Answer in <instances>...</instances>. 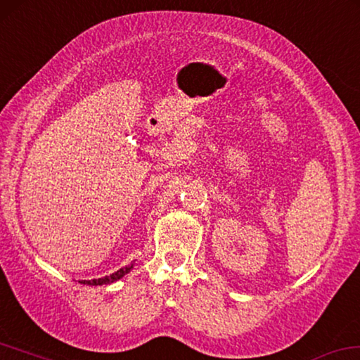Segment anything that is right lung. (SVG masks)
I'll use <instances>...</instances> for the list:
<instances>
[{"instance_id": "add662e5", "label": "right lung", "mask_w": 360, "mask_h": 360, "mask_svg": "<svg viewBox=\"0 0 360 360\" xmlns=\"http://www.w3.org/2000/svg\"><path fill=\"white\" fill-rule=\"evenodd\" d=\"M131 269H134V264H130L129 267L119 269L117 272L110 274V275H108V276H103V278H95V280H82L80 283H84V285H90V286H98V285H109V283H114V281L120 280V278H122L124 275L129 274Z\"/></svg>"}]
</instances>
